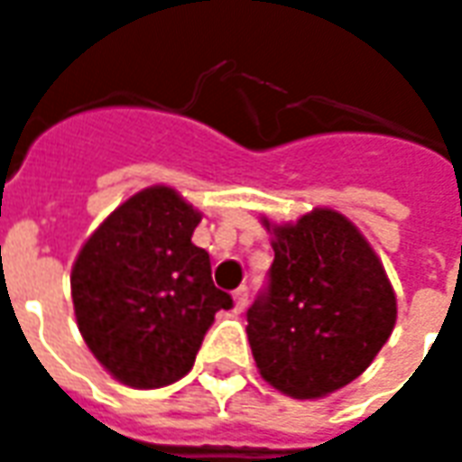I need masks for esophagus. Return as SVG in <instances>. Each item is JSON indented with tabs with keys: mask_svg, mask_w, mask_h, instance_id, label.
<instances>
[{
	"mask_svg": "<svg viewBox=\"0 0 462 462\" xmlns=\"http://www.w3.org/2000/svg\"><path fill=\"white\" fill-rule=\"evenodd\" d=\"M247 300H249V289L247 286H240V289L235 291V309L245 310L247 309Z\"/></svg>",
	"mask_w": 462,
	"mask_h": 462,
	"instance_id": "esophagus-1",
	"label": "esophagus"
}]
</instances>
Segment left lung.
<instances>
[{"label": "left lung", "instance_id": "left-lung-1", "mask_svg": "<svg viewBox=\"0 0 462 462\" xmlns=\"http://www.w3.org/2000/svg\"><path fill=\"white\" fill-rule=\"evenodd\" d=\"M264 227L274 264L247 310L257 370L283 394L326 396L360 377L389 340L394 289L370 242L330 208Z\"/></svg>", "mask_w": 462, "mask_h": 462}]
</instances>
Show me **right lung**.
<instances>
[{
	"label": "right lung",
	"mask_w": 462,
	"mask_h": 462,
	"mask_svg": "<svg viewBox=\"0 0 462 462\" xmlns=\"http://www.w3.org/2000/svg\"><path fill=\"white\" fill-rule=\"evenodd\" d=\"M200 213L169 186L139 190L92 232L70 274L75 318L100 365L126 387L156 389L190 372L230 293L190 237Z\"/></svg>",
	"instance_id": "obj_1"
}]
</instances>
